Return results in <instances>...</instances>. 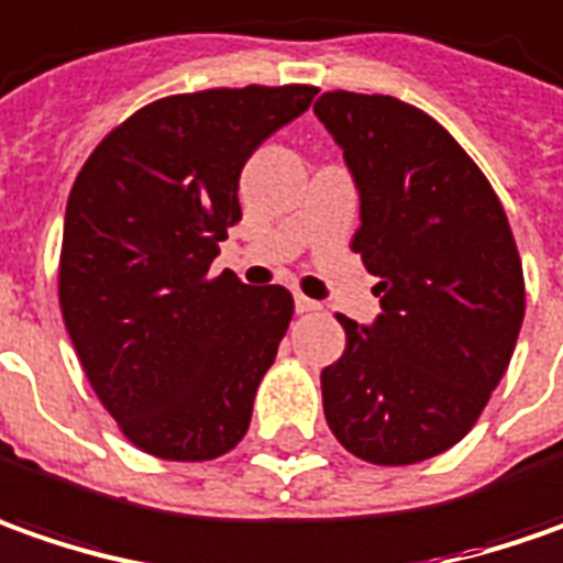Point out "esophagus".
I'll use <instances>...</instances> for the list:
<instances>
[{"label":"esophagus","mask_w":563,"mask_h":563,"mask_svg":"<svg viewBox=\"0 0 563 563\" xmlns=\"http://www.w3.org/2000/svg\"><path fill=\"white\" fill-rule=\"evenodd\" d=\"M320 305L314 299H308V296H301V292H296V311L299 314H311V311H318Z\"/></svg>","instance_id":"obj_1"}]
</instances>
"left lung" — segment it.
Here are the masks:
<instances>
[{"label": "left lung", "instance_id": "left-lung-1", "mask_svg": "<svg viewBox=\"0 0 563 563\" xmlns=\"http://www.w3.org/2000/svg\"><path fill=\"white\" fill-rule=\"evenodd\" d=\"M361 196L352 249L379 277L371 327L336 314L323 415L361 461L401 467L471 433L523 323V267L495 189L445 126L393 96L314 102Z\"/></svg>", "mask_w": 563, "mask_h": 563}]
</instances>
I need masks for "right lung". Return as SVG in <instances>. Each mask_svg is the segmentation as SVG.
Returning a JSON list of instances; mask_svg holds the SVG:
<instances>
[{
    "mask_svg": "<svg viewBox=\"0 0 563 563\" xmlns=\"http://www.w3.org/2000/svg\"><path fill=\"white\" fill-rule=\"evenodd\" d=\"M314 92L252 84L148 102L92 148L74 180L62 318L92 393L148 455L211 461L249 430L292 296L208 267L243 218L236 192L249 155Z\"/></svg>",
    "mask_w": 563,
    "mask_h": 563,
    "instance_id": "1",
    "label": "right lung"
}]
</instances>
